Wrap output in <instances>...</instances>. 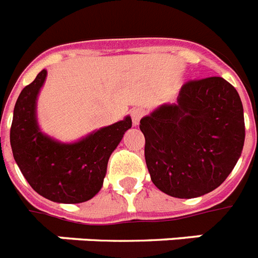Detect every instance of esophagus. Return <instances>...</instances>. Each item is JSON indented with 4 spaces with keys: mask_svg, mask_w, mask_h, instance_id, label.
Masks as SVG:
<instances>
[{
    "mask_svg": "<svg viewBox=\"0 0 258 258\" xmlns=\"http://www.w3.org/2000/svg\"><path fill=\"white\" fill-rule=\"evenodd\" d=\"M144 114H145V110L142 109V108H133V109H132L131 116H132V122H133L134 126L140 124V120H141Z\"/></svg>",
    "mask_w": 258,
    "mask_h": 258,
    "instance_id": "obj_1",
    "label": "esophagus"
}]
</instances>
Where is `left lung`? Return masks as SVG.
Here are the masks:
<instances>
[{
  "label": "left lung",
  "instance_id": "obj_1",
  "mask_svg": "<svg viewBox=\"0 0 258 258\" xmlns=\"http://www.w3.org/2000/svg\"><path fill=\"white\" fill-rule=\"evenodd\" d=\"M140 129L153 183L180 199L218 188L239 161L245 140L239 93L219 76L184 83L176 103L145 116Z\"/></svg>",
  "mask_w": 258,
  "mask_h": 258
}]
</instances>
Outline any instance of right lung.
Returning <instances> with one entry per match:
<instances>
[{
  "mask_svg": "<svg viewBox=\"0 0 258 258\" xmlns=\"http://www.w3.org/2000/svg\"><path fill=\"white\" fill-rule=\"evenodd\" d=\"M47 76L43 70L17 99L10 145L19 170L39 195L56 203H83L103 187L110 154L132 127L126 116L80 141L63 144L40 132L37 97Z\"/></svg>",
  "mask_w": 258,
  "mask_h": 258,
  "instance_id": "add662e5",
  "label": "right lung"
}]
</instances>
